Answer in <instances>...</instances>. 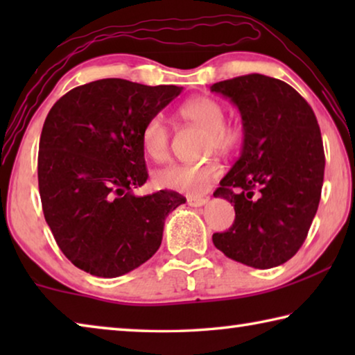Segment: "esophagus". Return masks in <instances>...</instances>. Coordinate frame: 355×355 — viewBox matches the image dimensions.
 <instances>
[{"instance_id": "34e87169", "label": "esophagus", "mask_w": 355, "mask_h": 355, "mask_svg": "<svg viewBox=\"0 0 355 355\" xmlns=\"http://www.w3.org/2000/svg\"><path fill=\"white\" fill-rule=\"evenodd\" d=\"M208 202L207 197H188V205L189 207H203Z\"/></svg>"}]
</instances>
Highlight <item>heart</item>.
Listing matches in <instances>:
<instances>
[{"mask_svg": "<svg viewBox=\"0 0 355 355\" xmlns=\"http://www.w3.org/2000/svg\"><path fill=\"white\" fill-rule=\"evenodd\" d=\"M180 116L186 122L194 123L207 131L208 148L232 150L243 139V130L238 125L225 123V107L219 100L199 95L186 101L180 107ZM142 147L153 161H166L169 156V128L161 117H152L142 130ZM219 175V166L205 164H173L156 172L155 182L164 189L199 194L208 183Z\"/></svg>", "mask_w": 355, "mask_h": 355, "instance_id": "1", "label": "heart"}]
</instances>
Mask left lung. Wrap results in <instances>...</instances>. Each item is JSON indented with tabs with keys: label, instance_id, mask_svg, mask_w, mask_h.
Returning <instances> with one entry per match:
<instances>
[{
	"label": "left lung",
	"instance_id": "8db88e82",
	"mask_svg": "<svg viewBox=\"0 0 355 355\" xmlns=\"http://www.w3.org/2000/svg\"><path fill=\"white\" fill-rule=\"evenodd\" d=\"M238 106L243 152L214 197L235 207V222L213 243L232 260L269 269L296 255L321 199L324 147L311 106L285 81L250 73L216 83Z\"/></svg>",
	"mask_w": 355,
	"mask_h": 355
}]
</instances>
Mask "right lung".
I'll list each match as a JSON object with an SVG mask.
<instances>
[{"label": "right lung", "instance_id": "right-lung-1", "mask_svg": "<svg viewBox=\"0 0 355 355\" xmlns=\"http://www.w3.org/2000/svg\"><path fill=\"white\" fill-rule=\"evenodd\" d=\"M180 92L106 78L71 89L48 112L37 158L42 208L76 268L119 277L159 249L166 216L186 199L133 189L148 178L142 130Z\"/></svg>", "mask_w": 355, "mask_h": 355}]
</instances>
